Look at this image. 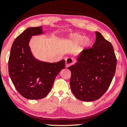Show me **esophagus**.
<instances>
[{
  "label": "esophagus",
  "instance_id": "34e87169",
  "mask_svg": "<svg viewBox=\"0 0 127 127\" xmlns=\"http://www.w3.org/2000/svg\"><path fill=\"white\" fill-rule=\"evenodd\" d=\"M74 62L73 59L70 58V57H68V58L65 59V67H68L69 66L72 65L73 64V63Z\"/></svg>",
  "mask_w": 127,
  "mask_h": 127
}]
</instances>
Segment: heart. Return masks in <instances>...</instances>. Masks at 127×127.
I'll use <instances>...</instances> for the list:
<instances>
[{
  "mask_svg": "<svg viewBox=\"0 0 127 127\" xmlns=\"http://www.w3.org/2000/svg\"><path fill=\"white\" fill-rule=\"evenodd\" d=\"M67 42L70 44H78L80 43H84L86 46H89L91 44V40L90 38L86 37V36L78 34L73 33L70 34L67 38Z\"/></svg>",
  "mask_w": 127,
  "mask_h": 127,
  "instance_id": "1",
  "label": "heart"
}]
</instances>
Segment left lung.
I'll use <instances>...</instances> for the list:
<instances>
[{"label": "left lung", "mask_w": 127, "mask_h": 127, "mask_svg": "<svg viewBox=\"0 0 127 127\" xmlns=\"http://www.w3.org/2000/svg\"><path fill=\"white\" fill-rule=\"evenodd\" d=\"M92 48L83 50L77 62L68 67L71 73L70 86L77 98L93 101L106 92L115 74L117 59L111 43L98 32Z\"/></svg>", "instance_id": "8db88e82"}]
</instances>
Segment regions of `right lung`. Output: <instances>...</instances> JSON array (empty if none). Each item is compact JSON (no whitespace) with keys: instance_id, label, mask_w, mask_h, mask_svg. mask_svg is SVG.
I'll use <instances>...</instances> for the list:
<instances>
[{"instance_id":"obj_1","label":"right lung","mask_w":127,"mask_h":127,"mask_svg":"<svg viewBox=\"0 0 127 127\" xmlns=\"http://www.w3.org/2000/svg\"><path fill=\"white\" fill-rule=\"evenodd\" d=\"M43 27L29 28L15 38L9 60V73L16 89L27 99L43 98L52 89L54 80L65 60L49 63L39 60L32 53L29 43L32 36L43 34Z\"/></svg>"}]
</instances>
